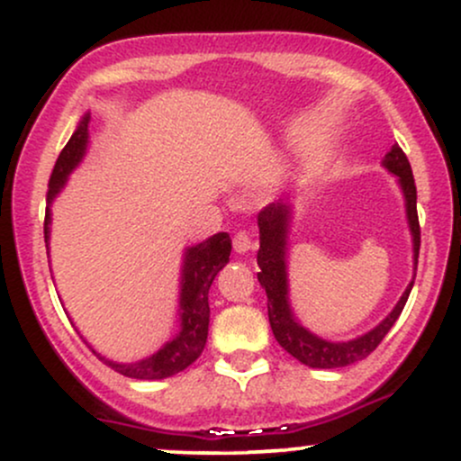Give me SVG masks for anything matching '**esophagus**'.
Instances as JSON below:
<instances>
[{"label": "esophagus", "mask_w": 461, "mask_h": 461, "mask_svg": "<svg viewBox=\"0 0 461 461\" xmlns=\"http://www.w3.org/2000/svg\"><path fill=\"white\" fill-rule=\"evenodd\" d=\"M251 249V238H249L247 231H238L234 236V251L236 253H247Z\"/></svg>", "instance_id": "34e87169"}]
</instances>
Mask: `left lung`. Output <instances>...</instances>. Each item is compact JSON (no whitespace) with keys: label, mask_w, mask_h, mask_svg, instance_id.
Returning <instances> with one entry per match:
<instances>
[{"label":"left lung","mask_w":461,"mask_h":461,"mask_svg":"<svg viewBox=\"0 0 461 461\" xmlns=\"http://www.w3.org/2000/svg\"><path fill=\"white\" fill-rule=\"evenodd\" d=\"M384 167L399 177L401 188H403L407 223H410L411 238H414V277L418 267V251H420V225H418L416 212V184L411 176V167L407 156L399 145L385 153ZM290 223V205L279 201V203H268L267 208L258 214V227H260V251H258V282L267 290L268 297V322L275 340L282 345L293 357L301 364L312 368H342L348 364H356L359 359L368 357L379 342L384 340L385 333L394 325L401 312L405 308V301L410 297L414 279L407 285L403 297L394 305L385 319L379 322L375 330L348 342H327L322 338L310 333L294 321L293 310L288 303V273H285V238H288Z\"/></svg>","instance_id":"1"}]
</instances>
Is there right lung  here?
<instances>
[{
	"instance_id": "1",
	"label": "right lung",
	"mask_w": 461,
	"mask_h": 461,
	"mask_svg": "<svg viewBox=\"0 0 461 461\" xmlns=\"http://www.w3.org/2000/svg\"><path fill=\"white\" fill-rule=\"evenodd\" d=\"M88 121L91 116H84L79 121V128L73 131L65 149L60 151L54 164V171L50 177V190H47V203L60 193L65 186L68 173L77 167L86 151L88 142ZM50 208L45 210V242L50 240ZM231 238L225 231L214 234L208 240L186 249L182 271V297H179V333L173 340H168L160 351L153 353L151 357L140 359L134 364H119L113 359H105L93 351L95 356L114 368L116 373L125 375L131 379H167L171 375L182 373L188 368L203 351L205 340H208V322H210V305H208V290L212 285L216 273L225 267L230 260Z\"/></svg>"
}]
</instances>
